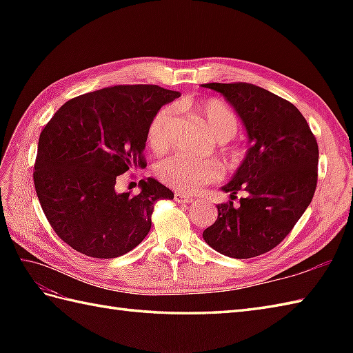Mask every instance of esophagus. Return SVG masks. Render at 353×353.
Segmentation results:
<instances>
[{"label": "esophagus", "instance_id": "obj_1", "mask_svg": "<svg viewBox=\"0 0 353 353\" xmlns=\"http://www.w3.org/2000/svg\"><path fill=\"white\" fill-rule=\"evenodd\" d=\"M174 200L177 201V203H192V201H194L192 197L185 196V194H182V192H176L174 194Z\"/></svg>", "mask_w": 353, "mask_h": 353}]
</instances>
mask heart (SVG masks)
Instances as JSON below:
<instances>
[{
    "mask_svg": "<svg viewBox=\"0 0 353 353\" xmlns=\"http://www.w3.org/2000/svg\"><path fill=\"white\" fill-rule=\"evenodd\" d=\"M192 114L205 124L209 134L216 141H229L238 130V117L226 103L220 100H205L191 106ZM172 109L165 106L156 112L148 124L147 141L156 152H162L170 144V127ZM156 174L163 183L179 192L191 194L201 186L219 181L221 168L212 161H197L188 156L176 154L157 163Z\"/></svg>",
    "mask_w": 353,
    "mask_h": 353,
    "instance_id": "b5f03b06",
    "label": "heart"
}]
</instances>
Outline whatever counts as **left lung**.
Here are the masks:
<instances>
[{
	"label": "left lung",
	"mask_w": 353,
	"mask_h": 353,
	"mask_svg": "<svg viewBox=\"0 0 353 353\" xmlns=\"http://www.w3.org/2000/svg\"><path fill=\"white\" fill-rule=\"evenodd\" d=\"M226 99L245 127L249 148L228 185L234 201L216 205L219 219L203 239L221 254L247 259L274 249L310 206L317 186L319 145L290 101L250 83H208Z\"/></svg>",
	"instance_id": "8db88e82"
}]
</instances>
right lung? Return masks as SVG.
Returning <instances> with one entry per match:
<instances>
[{
  "instance_id": "right-lung-1",
  "label": "right lung",
  "mask_w": 353,
  "mask_h": 353,
  "mask_svg": "<svg viewBox=\"0 0 353 353\" xmlns=\"http://www.w3.org/2000/svg\"><path fill=\"white\" fill-rule=\"evenodd\" d=\"M181 94L156 85H119L66 101L43 127L34 188L59 238L91 258L134 249L152 228L153 205L174 194L153 177L139 192H117L118 176L144 167L147 130L156 112Z\"/></svg>"
}]
</instances>
